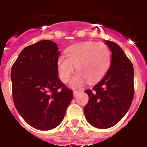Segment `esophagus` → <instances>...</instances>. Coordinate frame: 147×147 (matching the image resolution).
Returning <instances> with one entry per match:
<instances>
[{
	"label": "esophagus",
	"instance_id": "obj_1",
	"mask_svg": "<svg viewBox=\"0 0 147 147\" xmlns=\"http://www.w3.org/2000/svg\"><path fill=\"white\" fill-rule=\"evenodd\" d=\"M80 91H77V90H74V91H73V93H74V96H77V93H78V92H79Z\"/></svg>",
	"mask_w": 147,
	"mask_h": 147
}]
</instances>
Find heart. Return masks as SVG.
<instances>
[{
  "label": "heart",
  "mask_w": 147,
  "mask_h": 147,
  "mask_svg": "<svg viewBox=\"0 0 147 147\" xmlns=\"http://www.w3.org/2000/svg\"><path fill=\"white\" fill-rule=\"evenodd\" d=\"M65 57L57 59V71L61 80L67 83L76 67L77 74L70 82L74 88L80 87L88 80L94 83L102 79L111 64V51L105 43L83 42L68 47Z\"/></svg>",
  "instance_id": "obj_1"
}]
</instances>
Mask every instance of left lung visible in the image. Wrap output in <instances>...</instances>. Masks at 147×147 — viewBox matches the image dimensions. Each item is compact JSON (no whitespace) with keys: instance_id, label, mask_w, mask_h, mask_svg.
<instances>
[{"instance_id":"8db88e82","label":"left lung","mask_w":147,"mask_h":147,"mask_svg":"<svg viewBox=\"0 0 147 147\" xmlns=\"http://www.w3.org/2000/svg\"><path fill=\"white\" fill-rule=\"evenodd\" d=\"M105 42L111 50V66L92 90L85 91L89 102L84 107L87 121L101 129L113 127L121 120L134 95L133 64L118 44Z\"/></svg>"}]
</instances>
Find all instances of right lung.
Listing matches in <instances>:
<instances>
[{"label": "right lung", "mask_w": 147, "mask_h": 147, "mask_svg": "<svg viewBox=\"0 0 147 147\" xmlns=\"http://www.w3.org/2000/svg\"><path fill=\"white\" fill-rule=\"evenodd\" d=\"M60 51L51 40L26 47L11 68L14 105L27 124L49 131L63 121L72 100V90L58 78Z\"/></svg>", "instance_id": "add662e5"}]
</instances>
